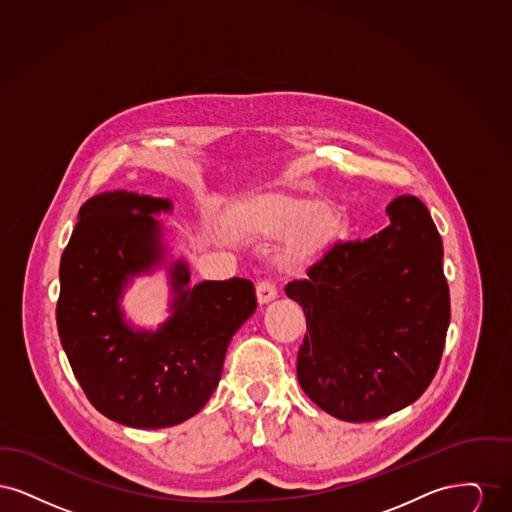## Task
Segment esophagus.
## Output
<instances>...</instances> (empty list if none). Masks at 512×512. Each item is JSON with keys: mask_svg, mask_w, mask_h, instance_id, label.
Listing matches in <instances>:
<instances>
[{"mask_svg": "<svg viewBox=\"0 0 512 512\" xmlns=\"http://www.w3.org/2000/svg\"><path fill=\"white\" fill-rule=\"evenodd\" d=\"M276 288H274V284H270V282H259L257 284V301H259V305H267L270 301H274L276 299Z\"/></svg>", "mask_w": 512, "mask_h": 512, "instance_id": "esophagus-1", "label": "esophagus"}]
</instances>
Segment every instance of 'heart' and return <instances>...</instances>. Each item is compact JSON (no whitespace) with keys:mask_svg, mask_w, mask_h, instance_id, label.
<instances>
[{"mask_svg":"<svg viewBox=\"0 0 512 512\" xmlns=\"http://www.w3.org/2000/svg\"><path fill=\"white\" fill-rule=\"evenodd\" d=\"M222 228L236 240L278 236L272 261L282 272L311 267L336 244L341 232L338 209L328 201L292 192H259L230 203Z\"/></svg>","mask_w":512,"mask_h":512,"instance_id":"heart-1","label":"heart"}]
</instances>
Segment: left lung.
Listing matches in <instances>:
<instances>
[{"label":"left lung","mask_w":512,"mask_h":512,"mask_svg":"<svg viewBox=\"0 0 512 512\" xmlns=\"http://www.w3.org/2000/svg\"><path fill=\"white\" fill-rule=\"evenodd\" d=\"M390 226L336 244L286 295L307 334L297 378L322 411L370 422L414 403L438 372L451 318L443 244L414 195L386 207Z\"/></svg>","instance_id":"obj_1"}]
</instances>
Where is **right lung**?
Instances as JSON below:
<instances>
[{"instance_id": "right-lung-1", "label": "right lung", "mask_w": 512, "mask_h": 512, "mask_svg": "<svg viewBox=\"0 0 512 512\" xmlns=\"http://www.w3.org/2000/svg\"><path fill=\"white\" fill-rule=\"evenodd\" d=\"M171 199L126 190L90 197L63 251L57 330L90 403L130 428H167L203 409L219 386L232 336L257 309L245 278L190 286L184 259L167 261ZM165 264L172 317L157 331L123 318L120 299L140 273Z\"/></svg>"}]
</instances>
